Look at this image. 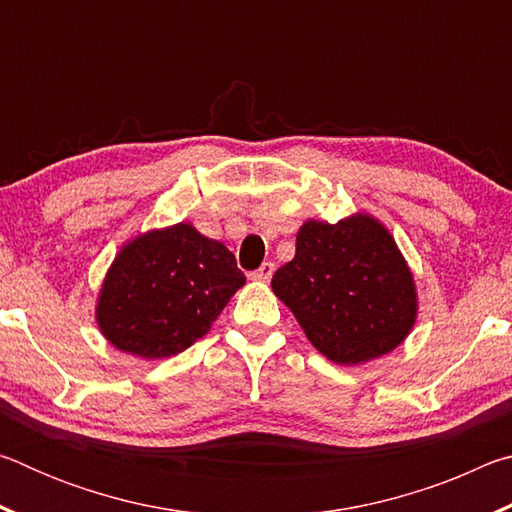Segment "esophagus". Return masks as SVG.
<instances>
[{"mask_svg": "<svg viewBox=\"0 0 512 512\" xmlns=\"http://www.w3.org/2000/svg\"><path fill=\"white\" fill-rule=\"evenodd\" d=\"M273 271H275V264L273 262H264L262 266L257 268V271L250 273V280L255 282H268L273 277Z\"/></svg>", "mask_w": 512, "mask_h": 512, "instance_id": "obj_1", "label": "esophagus"}]
</instances>
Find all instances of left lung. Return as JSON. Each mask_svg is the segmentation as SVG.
I'll return each instance as SVG.
<instances>
[{
	"mask_svg": "<svg viewBox=\"0 0 512 512\" xmlns=\"http://www.w3.org/2000/svg\"><path fill=\"white\" fill-rule=\"evenodd\" d=\"M271 287L329 361L354 366L395 350L415 323L413 275L384 225L366 214L307 221Z\"/></svg>",
	"mask_w": 512,
	"mask_h": 512,
	"instance_id": "1",
	"label": "left lung"
}]
</instances>
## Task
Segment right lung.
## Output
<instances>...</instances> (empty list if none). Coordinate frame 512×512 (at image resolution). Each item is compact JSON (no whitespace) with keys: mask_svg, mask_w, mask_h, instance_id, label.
Here are the masks:
<instances>
[{"mask_svg":"<svg viewBox=\"0 0 512 512\" xmlns=\"http://www.w3.org/2000/svg\"><path fill=\"white\" fill-rule=\"evenodd\" d=\"M246 275L194 225L151 230L121 248L103 280L97 323L117 350L164 359L210 332Z\"/></svg>","mask_w":512,"mask_h":512,"instance_id":"obj_1","label":"right lung"}]
</instances>
